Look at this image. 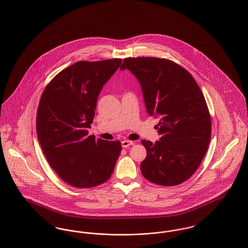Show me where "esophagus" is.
<instances>
[{
  "mask_svg": "<svg viewBox=\"0 0 248 248\" xmlns=\"http://www.w3.org/2000/svg\"><path fill=\"white\" fill-rule=\"evenodd\" d=\"M134 144V142L130 141V140H123L122 141V147L123 148H127V147H129L131 145H133Z\"/></svg>",
  "mask_w": 248,
  "mask_h": 248,
  "instance_id": "esophagus-1",
  "label": "esophagus"
}]
</instances>
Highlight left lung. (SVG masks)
I'll list each match as a JSON object with an SVG mask.
<instances>
[{
    "label": "left lung",
    "instance_id": "obj_1",
    "mask_svg": "<svg viewBox=\"0 0 248 248\" xmlns=\"http://www.w3.org/2000/svg\"><path fill=\"white\" fill-rule=\"evenodd\" d=\"M141 85L147 112L160 118V140H142L147 156L142 175L161 186H176L193 175L207 152L211 117L200 87L189 71L169 59L128 58L121 70Z\"/></svg>",
    "mask_w": 248,
    "mask_h": 248
}]
</instances>
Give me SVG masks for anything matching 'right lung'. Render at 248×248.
Wrapping results in <instances>:
<instances>
[{
    "mask_svg": "<svg viewBox=\"0 0 248 248\" xmlns=\"http://www.w3.org/2000/svg\"><path fill=\"white\" fill-rule=\"evenodd\" d=\"M122 59L79 61L48 83L37 110L38 140L50 166L75 188L95 187L113 172L121 142L88 136L98 94Z\"/></svg>",
    "mask_w": 248,
    "mask_h": 248,
    "instance_id": "1",
    "label": "right lung"
}]
</instances>
